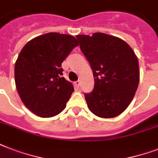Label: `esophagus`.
<instances>
[{
    "label": "esophagus",
    "mask_w": 158,
    "mask_h": 158,
    "mask_svg": "<svg viewBox=\"0 0 158 158\" xmlns=\"http://www.w3.org/2000/svg\"><path fill=\"white\" fill-rule=\"evenodd\" d=\"M74 87L76 88V89H79V85H80V81H76L74 83Z\"/></svg>",
    "instance_id": "obj_1"
}]
</instances>
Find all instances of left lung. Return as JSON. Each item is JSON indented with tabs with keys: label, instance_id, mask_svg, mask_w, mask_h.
Returning <instances> with one entry per match:
<instances>
[{
	"label": "left lung",
	"instance_id": "1",
	"mask_svg": "<svg viewBox=\"0 0 158 158\" xmlns=\"http://www.w3.org/2000/svg\"><path fill=\"white\" fill-rule=\"evenodd\" d=\"M76 38L94 77V90L84 94L88 107L101 118L120 115L132 102L139 83L135 52L124 40L106 33Z\"/></svg>",
	"mask_w": 158,
	"mask_h": 158
}]
</instances>
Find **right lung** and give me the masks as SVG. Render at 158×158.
Returning <instances> with one entry per match:
<instances>
[{"instance_id":"right-lung-1","label":"right lung","mask_w":158,"mask_h":158,"mask_svg":"<svg viewBox=\"0 0 158 158\" xmlns=\"http://www.w3.org/2000/svg\"><path fill=\"white\" fill-rule=\"evenodd\" d=\"M78 45L73 36L48 33L21 50L15 65L16 89L24 106L38 116L52 117L66 106L74 87L61 77V64Z\"/></svg>"}]
</instances>
